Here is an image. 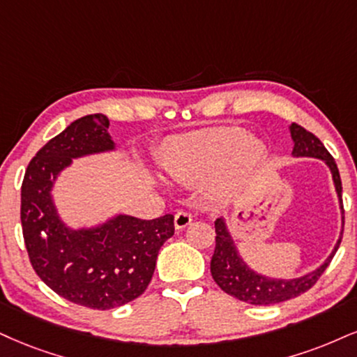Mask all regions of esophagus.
<instances>
[{
  "mask_svg": "<svg viewBox=\"0 0 357 357\" xmlns=\"http://www.w3.org/2000/svg\"><path fill=\"white\" fill-rule=\"evenodd\" d=\"M174 223H175V228H177V230H182V228L188 227L192 223L190 212H185V210H180V212L175 213Z\"/></svg>",
  "mask_w": 357,
  "mask_h": 357,
  "instance_id": "obj_1",
  "label": "esophagus"
}]
</instances>
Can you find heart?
Wrapping results in <instances>:
<instances>
[{"mask_svg":"<svg viewBox=\"0 0 357 357\" xmlns=\"http://www.w3.org/2000/svg\"><path fill=\"white\" fill-rule=\"evenodd\" d=\"M265 145L250 139L241 127H215L174 139L167 145L162 165L177 180H200L218 171L215 187L230 188L245 170L259 164Z\"/></svg>","mask_w":357,"mask_h":357,"instance_id":"heart-1","label":"heart"}]
</instances>
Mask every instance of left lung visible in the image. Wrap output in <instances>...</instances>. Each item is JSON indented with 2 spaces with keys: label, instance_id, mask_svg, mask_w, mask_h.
I'll return each mask as SVG.
<instances>
[{
  "label": "left lung",
  "instance_id": "left-lung-1",
  "mask_svg": "<svg viewBox=\"0 0 357 357\" xmlns=\"http://www.w3.org/2000/svg\"><path fill=\"white\" fill-rule=\"evenodd\" d=\"M289 132H291L293 139V157H313L323 160L324 164L329 167L333 175L334 188H336L337 199H340V206L342 213V225H344V210H342V185L340 170H337L336 162L331 157V153L326 151L323 142L316 137L314 134L307 132L305 127L291 124L289 126ZM215 252L210 261V271L212 276L220 288L227 294L236 298V300L248 303V305H276V303H283L291 298L300 296V294L306 293L307 289L313 286L324 270H326L329 263L334 257V253L340 248L342 230L337 240L336 246L331 252V255L326 258L319 268L314 271L307 273L305 276L293 280H281V278H270V276L259 275V273L253 271L243 258L240 257L238 250H236L235 241H233L230 231H228L225 218H217L215 222Z\"/></svg>",
  "mask_w": 357,
  "mask_h": 357
}]
</instances>
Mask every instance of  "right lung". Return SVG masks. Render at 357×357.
Listing matches in <instances>:
<instances>
[{"instance_id": "add662e5", "label": "right lung", "mask_w": 357, "mask_h": 357, "mask_svg": "<svg viewBox=\"0 0 357 357\" xmlns=\"http://www.w3.org/2000/svg\"><path fill=\"white\" fill-rule=\"evenodd\" d=\"M109 119L91 114L68 126L39 151L21 185V225L36 275L64 300L112 310L139 298L155 270L160 246L174 235V215L140 220L117 215L92 228L68 227L51 190L73 158L111 152Z\"/></svg>"}]
</instances>
